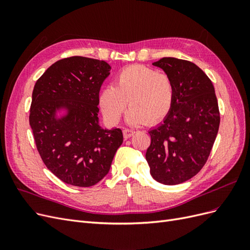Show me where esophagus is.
I'll list each match as a JSON object with an SVG mask.
<instances>
[{"label": "esophagus", "mask_w": 250, "mask_h": 250, "mask_svg": "<svg viewBox=\"0 0 250 250\" xmlns=\"http://www.w3.org/2000/svg\"><path fill=\"white\" fill-rule=\"evenodd\" d=\"M134 133H135V130L129 129V128H126V129L123 130V134H124V138H125V139H128V138L132 137V135H133Z\"/></svg>", "instance_id": "1"}]
</instances>
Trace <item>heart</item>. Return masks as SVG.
<instances>
[{
  "mask_svg": "<svg viewBox=\"0 0 250 250\" xmlns=\"http://www.w3.org/2000/svg\"><path fill=\"white\" fill-rule=\"evenodd\" d=\"M173 100L174 84L168 74L134 64L117 75L115 86L102 89L99 104L108 122L118 123L128 101L130 108L126 113V122L140 125L160 122L169 113Z\"/></svg>",
  "mask_w": 250,
  "mask_h": 250,
  "instance_id": "heart-1",
  "label": "heart"
}]
</instances>
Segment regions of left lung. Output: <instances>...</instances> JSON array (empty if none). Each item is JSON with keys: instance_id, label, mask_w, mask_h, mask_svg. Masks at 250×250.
I'll return each mask as SVG.
<instances>
[{"instance_id": "left-lung-1", "label": "left lung", "mask_w": 250, "mask_h": 250, "mask_svg": "<svg viewBox=\"0 0 250 250\" xmlns=\"http://www.w3.org/2000/svg\"><path fill=\"white\" fill-rule=\"evenodd\" d=\"M152 64L171 77L174 100L163 122L149 130L146 160L156 181L179 185L208 161L220 124L217 97L210 79L195 63L164 57Z\"/></svg>"}]
</instances>
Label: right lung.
Returning a JSON list of instances; mask_svg holds the SVG:
<instances>
[{
  "instance_id": "add662e5",
  "label": "right lung",
  "mask_w": 250,
  "mask_h": 250,
  "mask_svg": "<svg viewBox=\"0 0 250 250\" xmlns=\"http://www.w3.org/2000/svg\"><path fill=\"white\" fill-rule=\"evenodd\" d=\"M110 65L93 58L58 60L36 81L29 122L37 150L60 180L92 187L107 175L123 143L120 128L99 123V92Z\"/></svg>"
}]
</instances>
